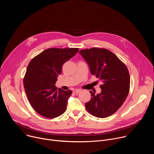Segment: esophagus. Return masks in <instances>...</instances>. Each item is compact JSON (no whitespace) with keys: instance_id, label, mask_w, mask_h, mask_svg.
<instances>
[{"instance_id":"esophagus-1","label":"esophagus","mask_w":154,"mask_h":154,"mask_svg":"<svg viewBox=\"0 0 154 154\" xmlns=\"http://www.w3.org/2000/svg\"><path fill=\"white\" fill-rule=\"evenodd\" d=\"M81 91V90H79V89H77V90H74V93H75V94H78V93H79Z\"/></svg>"}]
</instances>
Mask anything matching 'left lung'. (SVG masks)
<instances>
[{
  "mask_svg": "<svg viewBox=\"0 0 154 154\" xmlns=\"http://www.w3.org/2000/svg\"><path fill=\"white\" fill-rule=\"evenodd\" d=\"M79 53L90 66L92 75L99 79L100 94L92 91L91 100L85 103L86 110L100 118L117 112L127 98L130 90V74L125 64L111 51L93 48L81 50Z\"/></svg>",
  "mask_w": 154,
  "mask_h": 154,
  "instance_id": "8db88e82",
  "label": "left lung"
}]
</instances>
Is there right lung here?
Masks as SVG:
<instances>
[{"label":"right lung","mask_w":154,"mask_h":154,"mask_svg":"<svg viewBox=\"0 0 154 154\" xmlns=\"http://www.w3.org/2000/svg\"><path fill=\"white\" fill-rule=\"evenodd\" d=\"M79 48H50L35 56L29 63L23 80L27 99L35 111L47 118L63 114L72 91L57 90L55 86L63 64Z\"/></svg>","instance_id":"right-lung-1"}]
</instances>
